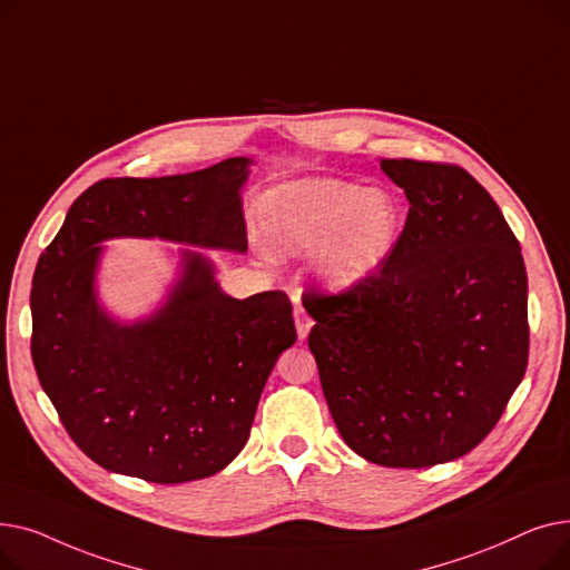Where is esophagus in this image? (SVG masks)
<instances>
[{"label":"esophagus","instance_id":"1","mask_svg":"<svg viewBox=\"0 0 570 570\" xmlns=\"http://www.w3.org/2000/svg\"><path fill=\"white\" fill-rule=\"evenodd\" d=\"M293 314H295V331H297V337L305 340V337L309 335L312 318L307 316V312L303 309V305H301V303H295V309H293Z\"/></svg>","mask_w":570,"mask_h":570}]
</instances>
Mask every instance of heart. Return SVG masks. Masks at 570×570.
Segmentation results:
<instances>
[{
    "label": "heart",
    "mask_w": 570,
    "mask_h": 570,
    "mask_svg": "<svg viewBox=\"0 0 570 570\" xmlns=\"http://www.w3.org/2000/svg\"><path fill=\"white\" fill-rule=\"evenodd\" d=\"M263 226L284 256L318 252L316 275L333 291H348L374 275L400 226L397 200L383 189L333 177H305L263 198Z\"/></svg>",
    "instance_id": "heart-1"
}]
</instances>
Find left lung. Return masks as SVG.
<instances>
[{
    "label": "left lung",
    "mask_w": 570,
    "mask_h": 570,
    "mask_svg": "<svg viewBox=\"0 0 570 570\" xmlns=\"http://www.w3.org/2000/svg\"><path fill=\"white\" fill-rule=\"evenodd\" d=\"M409 215L379 273L307 291L309 348L353 453L423 469L481 443L529 357L527 269L499 205L460 166L381 159Z\"/></svg>",
    "instance_id": "obj_1"
}]
</instances>
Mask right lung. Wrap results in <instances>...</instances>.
Instances as JSON below:
<instances>
[{
  "mask_svg": "<svg viewBox=\"0 0 570 570\" xmlns=\"http://www.w3.org/2000/svg\"><path fill=\"white\" fill-rule=\"evenodd\" d=\"M247 157L168 177H115L89 187L37 263L32 361L80 451L149 483H187L243 451L263 385L295 342L286 293L237 301L200 250L245 254ZM187 244L165 303L138 322L98 301L106 238Z\"/></svg>",
  "mask_w": 570,
  "mask_h": 570,
  "instance_id": "add662e5",
  "label": "right lung"
}]
</instances>
